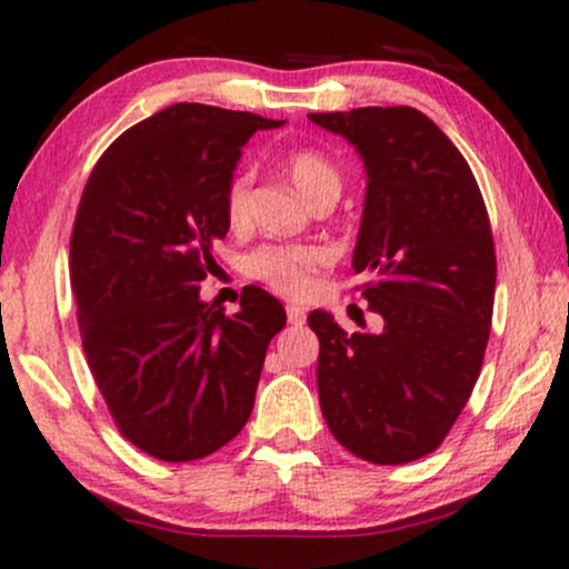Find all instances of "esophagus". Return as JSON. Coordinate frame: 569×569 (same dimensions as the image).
Wrapping results in <instances>:
<instances>
[{
  "mask_svg": "<svg viewBox=\"0 0 569 569\" xmlns=\"http://www.w3.org/2000/svg\"><path fill=\"white\" fill-rule=\"evenodd\" d=\"M286 316H289V323L291 326H302L305 323V310H302V307L289 305V307H286Z\"/></svg>",
  "mask_w": 569,
  "mask_h": 569,
  "instance_id": "34e87169",
  "label": "esophagus"
}]
</instances>
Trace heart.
<instances>
[{"label": "heart", "instance_id": "1", "mask_svg": "<svg viewBox=\"0 0 569 569\" xmlns=\"http://www.w3.org/2000/svg\"><path fill=\"white\" fill-rule=\"evenodd\" d=\"M291 184L316 202L326 194H339L342 176L326 154L316 149H293L283 160ZM248 192H251V173L240 171L224 189V217L230 227H240L248 217ZM329 262V253L321 246H276L267 243L246 253L243 272L251 280L270 286L272 291L286 297H305L312 289V278Z\"/></svg>", "mask_w": 569, "mask_h": 569}]
</instances>
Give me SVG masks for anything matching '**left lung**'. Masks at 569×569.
<instances>
[{"label": "left lung", "mask_w": 569, "mask_h": 569, "mask_svg": "<svg viewBox=\"0 0 569 569\" xmlns=\"http://www.w3.org/2000/svg\"><path fill=\"white\" fill-rule=\"evenodd\" d=\"M367 168L352 251L380 331H348L312 310L323 420L348 452L401 466L441 447L471 398L495 307L492 230L466 158L411 107L310 114Z\"/></svg>", "instance_id": "obj_1"}]
</instances>
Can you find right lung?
<instances>
[{
  "instance_id": "add662e5",
  "label": "right lung",
  "mask_w": 569,
  "mask_h": 569,
  "mask_svg": "<svg viewBox=\"0 0 569 569\" xmlns=\"http://www.w3.org/2000/svg\"><path fill=\"white\" fill-rule=\"evenodd\" d=\"M280 120L173 103L128 128L84 184L71 230L82 348L117 428L166 462L213 455L251 417L286 310L259 286L240 310L200 299L230 230L224 189L240 149Z\"/></svg>"
}]
</instances>
